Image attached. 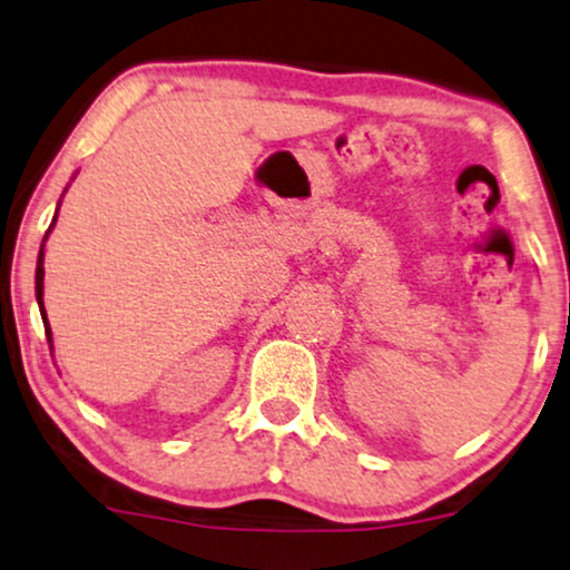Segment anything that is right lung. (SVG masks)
<instances>
[{
    "label": "right lung",
    "instance_id": "right-lung-1",
    "mask_svg": "<svg viewBox=\"0 0 570 570\" xmlns=\"http://www.w3.org/2000/svg\"><path fill=\"white\" fill-rule=\"evenodd\" d=\"M52 222H55V219H52ZM45 240H47V237H45ZM41 287H45V243H41L39 262H37V301H39V308H41V320L47 322L45 304H41ZM45 333H47V341H52V330H49V325H45Z\"/></svg>",
    "mask_w": 570,
    "mask_h": 570
}]
</instances>
